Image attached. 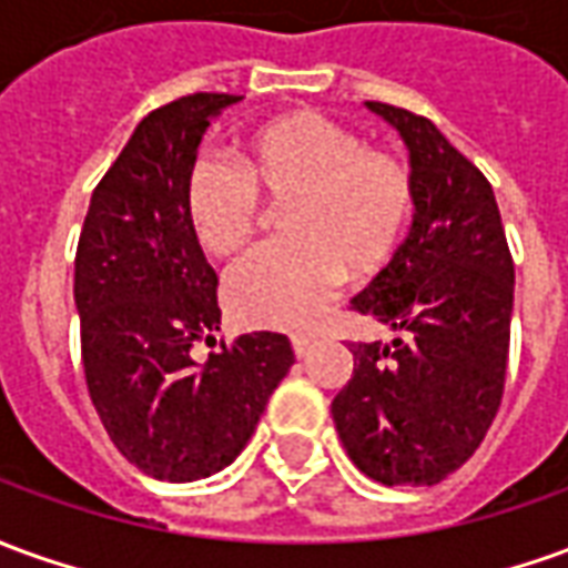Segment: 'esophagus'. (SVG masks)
<instances>
[{"label": "esophagus", "mask_w": 568, "mask_h": 568, "mask_svg": "<svg viewBox=\"0 0 568 568\" xmlns=\"http://www.w3.org/2000/svg\"><path fill=\"white\" fill-rule=\"evenodd\" d=\"M311 347H313V338H307V335H295V338H292V351H295L297 359H301V356H307Z\"/></svg>", "instance_id": "obj_1"}]
</instances>
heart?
I'll return each instance as SVG.
<instances>
[{"label":"heart","instance_id":"obj_1","mask_svg":"<svg viewBox=\"0 0 568 568\" xmlns=\"http://www.w3.org/2000/svg\"><path fill=\"white\" fill-rule=\"evenodd\" d=\"M240 178L196 162L184 184L193 240L217 261H240L257 233V202L280 212L285 248L261 255L227 285L236 320L264 328H311L351 276H378L406 236L415 190L406 165L338 122L292 110L236 144Z\"/></svg>","mask_w":568,"mask_h":568}]
</instances>
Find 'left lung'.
I'll return each mask as SVG.
<instances>
[{
	"instance_id": "1",
	"label": "left lung",
	"mask_w": 568,
	"mask_h": 568,
	"mask_svg": "<svg viewBox=\"0 0 568 568\" xmlns=\"http://www.w3.org/2000/svg\"><path fill=\"white\" fill-rule=\"evenodd\" d=\"M408 150L415 215L353 307L396 332L351 344L332 418L353 464L384 486H436L483 443L501 406L514 261L491 184L430 119L366 101Z\"/></svg>"
}]
</instances>
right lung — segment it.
Segmentation results:
<instances>
[{
  "mask_svg": "<svg viewBox=\"0 0 568 568\" xmlns=\"http://www.w3.org/2000/svg\"><path fill=\"white\" fill-rule=\"evenodd\" d=\"M240 94H190L153 110L89 202L73 301L82 366L106 434L146 477L193 483L224 470L295 363L285 335L252 332L196 366L221 332L217 276L184 217L202 134Z\"/></svg>",
  "mask_w": 568,
  "mask_h": 568,
  "instance_id": "right-lung-1",
  "label": "right lung"
}]
</instances>
